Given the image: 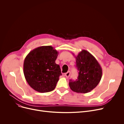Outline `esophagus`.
Here are the masks:
<instances>
[{
	"label": "esophagus",
	"mask_w": 124,
	"mask_h": 124,
	"mask_svg": "<svg viewBox=\"0 0 124 124\" xmlns=\"http://www.w3.org/2000/svg\"><path fill=\"white\" fill-rule=\"evenodd\" d=\"M70 75V71H68L67 72H66V73H65V74H64V75L67 78H68L69 77Z\"/></svg>",
	"instance_id": "1"
}]
</instances>
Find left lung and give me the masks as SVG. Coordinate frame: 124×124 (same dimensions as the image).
I'll use <instances>...</instances> for the list:
<instances>
[{
    "label": "left lung",
    "instance_id": "left-lung-1",
    "mask_svg": "<svg viewBox=\"0 0 124 124\" xmlns=\"http://www.w3.org/2000/svg\"><path fill=\"white\" fill-rule=\"evenodd\" d=\"M75 58L78 76L76 80H70V88L77 93H89L100 82L102 68L95 57L86 50H82Z\"/></svg>",
    "mask_w": 124,
    "mask_h": 124
}]
</instances>
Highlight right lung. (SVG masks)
I'll return each instance as SVG.
<instances>
[{"mask_svg":"<svg viewBox=\"0 0 124 124\" xmlns=\"http://www.w3.org/2000/svg\"><path fill=\"white\" fill-rule=\"evenodd\" d=\"M59 52L51 46L34 49L26 56L23 73L29 85L38 92L53 90L62 75L61 69L55 61Z\"/></svg>","mask_w":124,"mask_h":124,"instance_id":"add662e5","label":"right lung"}]
</instances>
